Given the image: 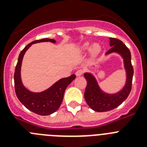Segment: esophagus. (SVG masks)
<instances>
[{"instance_id": "1", "label": "esophagus", "mask_w": 147, "mask_h": 147, "mask_svg": "<svg viewBox=\"0 0 147 147\" xmlns=\"http://www.w3.org/2000/svg\"><path fill=\"white\" fill-rule=\"evenodd\" d=\"M84 72H85V71H84L83 69H79V70H77V71H76V75L77 76H81V75H82L83 74H84Z\"/></svg>"}]
</instances>
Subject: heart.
<instances>
[{
    "instance_id": "heart-1",
    "label": "heart",
    "mask_w": 147,
    "mask_h": 147,
    "mask_svg": "<svg viewBox=\"0 0 147 147\" xmlns=\"http://www.w3.org/2000/svg\"><path fill=\"white\" fill-rule=\"evenodd\" d=\"M90 48V43H88V42H87V43H85V45H83V49L84 50H88V49ZM100 51V46L98 45V44H95V45H93V48H92V52H93V54H97V53L99 52Z\"/></svg>"
}]
</instances>
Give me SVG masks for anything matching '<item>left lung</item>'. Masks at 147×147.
<instances>
[{"instance_id": "obj_1", "label": "left lung", "mask_w": 147, "mask_h": 147, "mask_svg": "<svg viewBox=\"0 0 147 147\" xmlns=\"http://www.w3.org/2000/svg\"><path fill=\"white\" fill-rule=\"evenodd\" d=\"M111 49L107 54L111 52H118L123 57L124 66L127 71V82L124 88L116 94L110 95L105 93L98 86L97 82L90 74L86 73L84 74L87 80V86L85 91V98L89 107L97 112H106L113 110L121 105L122 102L128 97L132 89L133 67L131 62V54L129 49L116 38H110Z\"/></svg>"}]
</instances>
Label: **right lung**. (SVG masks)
Instances as JSON below:
<instances>
[{
    "label": "right lung",
    "instance_id": "right-lung-1",
    "mask_svg": "<svg viewBox=\"0 0 147 147\" xmlns=\"http://www.w3.org/2000/svg\"><path fill=\"white\" fill-rule=\"evenodd\" d=\"M47 41L55 42L53 39L44 38L34 40L28 44L20 53L14 74L15 93L18 99L27 109L40 115H50L58 110L62 104L66 88L76 78V75L72 74L69 77L61 79L42 93H32L23 87L20 80V67L23 55L32 44Z\"/></svg>",
    "mask_w": 147,
    "mask_h": 147
}]
</instances>
